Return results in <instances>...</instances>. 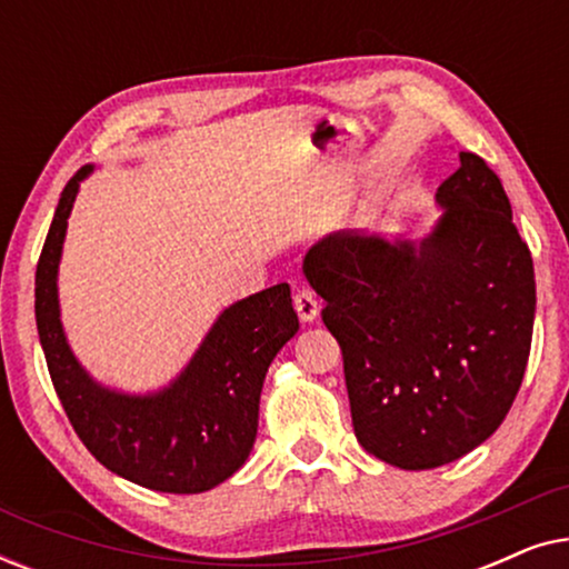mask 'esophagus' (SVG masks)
Returning a JSON list of instances; mask_svg holds the SVG:
<instances>
[{"label":"esophagus","instance_id":"esophagus-1","mask_svg":"<svg viewBox=\"0 0 569 569\" xmlns=\"http://www.w3.org/2000/svg\"><path fill=\"white\" fill-rule=\"evenodd\" d=\"M292 302H295V310H298L302 323L316 321V316H318V310H321V306H318L313 292L306 290V287H300V290H295Z\"/></svg>","mask_w":569,"mask_h":569}]
</instances>
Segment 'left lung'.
I'll list each match as a JSON object with an SVG mask.
<instances>
[{
	"label": "left lung",
	"instance_id": "1",
	"mask_svg": "<svg viewBox=\"0 0 569 569\" xmlns=\"http://www.w3.org/2000/svg\"><path fill=\"white\" fill-rule=\"evenodd\" d=\"M430 238H323L302 271L341 347L360 446L407 471L438 469L502 425L531 352L536 282L500 178L479 154L438 189Z\"/></svg>",
	"mask_w": 569,
	"mask_h": 569
}]
</instances>
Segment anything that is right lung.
<instances>
[{"instance_id": "right-lung-1", "label": "right lung", "mask_w": 569, "mask_h": 569, "mask_svg": "<svg viewBox=\"0 0 569 569\" xmlns=\"http://www.w3.org/2000/svg\"><path fill=\"white\" fill-rule=\"evenodd\" d=\"M90 170H77L61 191L36 269V323L51 383L77 438L108 471L154 492H207L251 453L263 378L300 329L290 284H274L224 310L166 391L123 396L92 383L69 352L57 300L67 220Z\"/></svg>"}]
</instances>
